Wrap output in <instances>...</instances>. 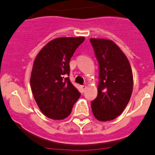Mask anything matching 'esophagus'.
Segmentation results:
<instances>
[{"label": "esophagus", "instance_id": "1", "mask_svg": "<svg viewBox=\"0 0 155 155\" xmlns=\"http://www.w3.org/2000/svg\"><path fill=\"white\" fill-rule=\"evenodd\" d=\"M85 88H86V86L85 85H82L81 86V90H82V91H83V92H84V91Z\"/></svg>", "mask_w": 155, "mask_h": 155}]
</instances>
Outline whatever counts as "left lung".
Listing matches in <instances>:
<instances>
[{"label":"left lung","instance_id":"left-lung-1","mask_svg":"<svg viewBox=\"0 0 155 155\" xmlns=\"http://www.w3.org/2000/svg\"><path fill=\"white\" fill-rule=\"evenodd\" d=\"M99 67L98 95L91 101L94 116L99 121L120 116L130 99L133 73L128 59L114 42L90 39Z\"/></svg>","mask_w":155,"mask_h":155}]
</instances>
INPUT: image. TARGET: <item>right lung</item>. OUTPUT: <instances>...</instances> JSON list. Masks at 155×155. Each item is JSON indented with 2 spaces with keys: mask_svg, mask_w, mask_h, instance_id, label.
I'll use <instances>...</instances> for the list:
<instances>
[{
  "mask_svg": "<svg viewBox=\"0 0 155 155\" xmlns=\"http://www.w3.org/2000/svg\"><path fill=\"white\" fill-rule=\"evenodd\" d=\"M84 37L51 40L34 61L30 78L31 91L39 109L53 120H63L71 113L81 96L69 79L71 57Z\"/></svg>",
  "mask_w": 155,
  "mask_h": 155,
  "instance_id": "right-lung-1",
  "label": "right lung"
}]
</instances>
